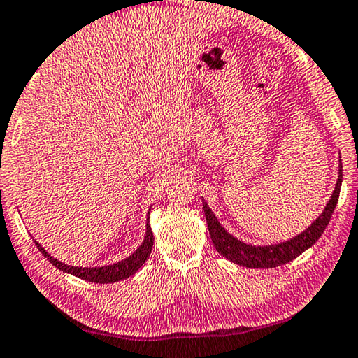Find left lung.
<instances>
[{
	"label": "left lung",
	"instance_id": "1",
	"mask_svg": "<svg viewBox=\"0 0 358 358\" xmlns=\"http://www.w3.org/2000/svg\"><path fill=\"white\" fill-rule=\"evenodd\" d=\"M343 182V163L339 158L338 163V179L335 184V190H333L330 200H328L327 206L319 214V217L315 219L306 230L298 233L296 236L287 239V241H280L276 244H266V245H252L241 241L236 236H233L231 233H228L220 222L215 217L213 209L208 206V203L203 198V210L204 217L208 222V230L209 236L213 239L214 248L217 249L220 255H224L227 260H230L236 265H241L245 268H276L285 263L296 259L298 255H301L304 250L317 243V239L322 236V233L328 225V222L331 219L333 210L336 208L339 190H341Z\"/></svg>",
	"mask_w": 358,
	"mask_h": 358
}]
</instances>
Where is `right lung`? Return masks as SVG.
I'll use <instances>...</instances> for the list:
<instances>
[{
  "label": "right lung",
  "instance_id": "obj_1",
  "mask_svg": "<svg viewBox=\"0 0 358 358\" xmlns=\"http://www.w3.org/2000/svg\"><path fill=\"white\" fill-rule=\"evenodd\" d=\"M149 215H150V208L148 213V222H145V234L143 243H141L139 248L133 252L131 255H128L127 259L113 263V265H104V266H73V265H66V263L58 262L54 259L49 252H47L43 245H41L38 241H34L38 245V249L41 250L47 260H49L52 265L55 268L60 269L63 273L73 274V276L89 280V282H95V284H113V282H119V280L128 279L133 276L138 269L144 265L145 260L149 259L152 248H154V233H152V228L149 224Z\"/></svg>",
  "mask_w": 358,
  "mask_h": 358
}]
</instances>
